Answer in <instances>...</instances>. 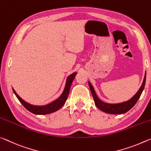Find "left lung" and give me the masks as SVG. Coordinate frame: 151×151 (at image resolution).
I'll return each instance as SVG.
<instances>
[{
    "instance_id": "8db88e82",
    "label": "left lung",
    "mask_w": 151,
    "mask_h": 151,
    "mask_svg": "<svg viewBox=\"0 0 151 151\" xmlns=\"http://www.w3.org/2000/svg\"><path fill=\"white\" fill-rule=\"evenodd\" d=\"M145 82H146V72L144 77V80L142 81V86H140V89L138 90V92L136 93V94L133 96L132 98H130V100L126 101V102H123L121 103H116V104L106 103V102H103L102 100H100L98 97V96L96 95L94 88H93L92 83L90 82V81H88V84H89V86H90V91L91 92H92L95 104L99 108V109L103 111V112L108 113V114H121L127 112L128 110H130L133 106L136 104V103L137 102L138 99L140 98V95H141L143 90H144Z\"/></svg>"
}]
</instances>
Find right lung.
<instances>
[{
    "label": "right lung",
    "mask_w": 151,
    "mask_h": 151,
    "mask_svg": "<svg viewBox=\"0 0 151 151\" xmlns=\"http://www.w3.org/2000/svg\"><path fill=\"white\" fill-rule=\"evenodd\" d=\"M76 74H77V73L74 72L70 74V75L68 76L66 80L65 86V88H64V90L61 96H59L58 98H57L55 100H54L53 102L47 104L46 105L37 106L25 102V101L20 97V96L17 94L15 91H14L13 88V91L14 94L17 96V98H18L19 102H21L24 107L27 110H29V112L37 115L48 114L53 113L54 112H56L57 110H59L64 105V104L65 103L67 99H68V97L69 92H70L71 83H72V81L74 78L76 77Z\"/></svg>",
    "instance_id": "obj_1"
}]
</instances>
